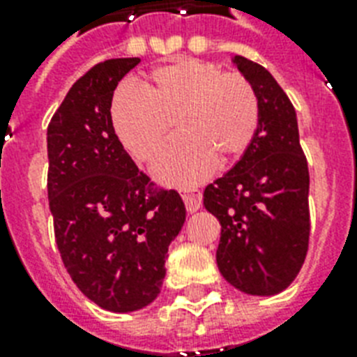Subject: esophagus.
I'll use <instances>...</instances> for the list:
<instances>
[{
  "label": "esophagus",
  "instance_id": "34e87169",
  "mask_svg": "<svg viewBox=\"0 0 357 357\" xmlns=\"http://www.w3.org/2000/svg\"><path fill=\"white\" fill-rule=\"evenodd\" d=\"M183 202H185V207H187V211L189 213L198 211V209L202 207V192L198 189L185 190Z\"/></svg>",
  "mask_w": 357,
  "mask_h": 357
}]
</instances>
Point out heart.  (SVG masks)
Instances as JSON below:
<instances>
[{"mask_svg": "<svg viewBox=\"0 0 357 357\" xmlns=\"http://www.w3.org/2000/svg\"><path fill=\"white\" fill-rule=\"evenodd\" d=\"M113 128L140 162L153 161L176 122L179 139L155 162V176L174 187L209 178L217 159L235 161L254 142L261 123L259 98L237 72L181 57L159 66L140 85L123 86L111 103Z\"/></svg>", "mask_w": 357, "mask_h": 357, "instance_id": "obj_1", "label": "heart"}]
</instances>
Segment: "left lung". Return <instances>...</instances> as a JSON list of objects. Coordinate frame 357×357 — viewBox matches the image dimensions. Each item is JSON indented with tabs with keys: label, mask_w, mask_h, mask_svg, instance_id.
I'll list each match as a JSON object with an SVG mask.
<instances>
[{
	"label": "left lung",
	"mask_w": 357,
	"mask_h": 357,
	"mask_svg": "<svg viewBox=\"0 0 357 357\" xmlns=\"http://www.w3.org/2000/svg\"><path fill=\"white\" fill-rule=\"evenodd\" d=\"M234 63L259 98L254 142L228 174L204 190V206L220 222L217 265L235 289L271 296L287 289L310 244V170L293 103L261 64Z\"/></svg>",
	"instance_id": "1"
}]
</instances>
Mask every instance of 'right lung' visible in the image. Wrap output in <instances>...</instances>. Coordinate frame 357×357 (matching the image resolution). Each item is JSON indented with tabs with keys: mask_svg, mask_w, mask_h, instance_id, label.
<instances>
[{
	"mask_svg": "<svg viewBox=\"0 0 357 357\" xmlns=\"http://www.w3.org/2000/svg\"><path fill=\"white\" fill-rule=\"evenodd\" d=\"M139 57L92 66L47 126V198L55 241L70 278L114 313L146 307L161 293L168 246L185 204L137 168L114 133V89Z\"/></svg>",
	"mask_w": 357,
	"mask_h": 357,
	"instance_id": "1",
	"label": "right lung"
}]
</instances>
